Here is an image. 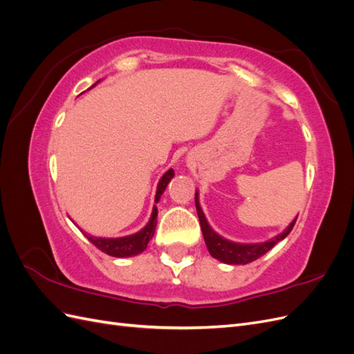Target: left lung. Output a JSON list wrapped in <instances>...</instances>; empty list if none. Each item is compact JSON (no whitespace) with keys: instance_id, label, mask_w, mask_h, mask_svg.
I'll return each instance as SVG.
<instances>
[{"instance_id":"obj_1","label":"left lung","mask_w":354,"mask_h":354,"mask_svg":"<svg viewBox=\"0 0 354 354\" xmlns=\"http://www.w3.org/2000/svg\"><path fill=\"white\" fill-rule=\"evenodd\" d=\"M195 203H196V211H198V217H199L203 239H205V243H207V248H208L209 254L214 257V259H217V260H220L223 263H227V264H246V263H251L257 259H260V257H263L266 252H269L277 242L285 239L288 236L289 232L292 230L294 224L297 221V218H295L285 229V232H282L281 234H277L276 238L270 239L269 242L252 243V245L234 243V242L223 239L221 236H218V234L209 227V224H208L205 216H203V212L201 209L199 201H198V194L195 195Z\"/></svg>"}]
</instances>
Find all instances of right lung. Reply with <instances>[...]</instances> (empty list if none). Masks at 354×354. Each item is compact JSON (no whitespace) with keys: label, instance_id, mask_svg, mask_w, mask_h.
<instances>
[{"label":"right lung","instance_id":"1","mask_svg":"<svg viewBox=\"0 0 354 354\" xmlns=\"http://www.w3.org/2000/svg\"><path fill=\"white\" fill-rule=\"evenodd\" d=\"M174 177V169H168L167 173L160 178L159 185H158V190H156V196H155V202L159 201L160 195H162V192L165 190L167 185L169 183V180ZM156 216H158V209L156 207H153L152 211V217L149 220V223L146 224V227L142 229L140 232H137L131 236H124V238H115V239H106V238H93L88 236V234H85L87 239L95 246V248H99L102 252L108 254L111 257H134L142 254L146 246L149 243V241L152 239L153 233H155V227H156Z\"/></svg>","mask_w":354,"mask_h":354}]
</instances>
